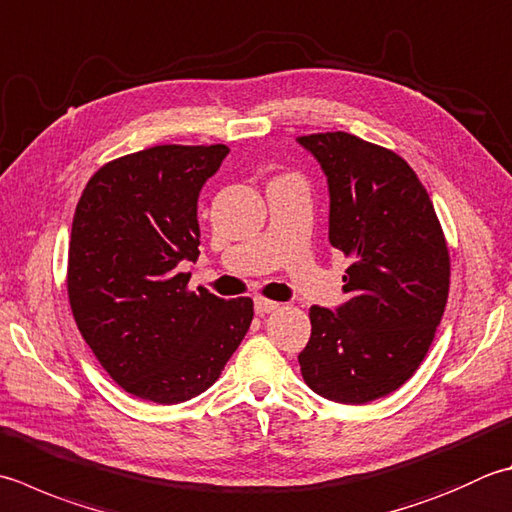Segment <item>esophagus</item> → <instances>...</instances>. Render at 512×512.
<instances>
[{
  "label": "esophagus",
  "mask_w": 512,
  "mask_h": 512,
  "mask_svg": "<svg viewBox=\"0 0 512 512\" xmlns=\"http://www.w3.org/2000/svg\"><path fill=\"white\" fill-rule=\"evenodd\" d=\"M279 308V304L277 302H273V299H266V297H255V313L257 315H268V313H273V310H277Z\"/></svg>",
  "instance_id": "1"
}]
</instances>
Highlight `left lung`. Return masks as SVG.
Returning a JSON list of instances; mask_svg holds the SVG:
<instances>
[{
    "label": "left lung",
    "mask_w": 512,
    "mask_h": 512,
    "mask_svg": "<svg viewBox=\"0 0 512 512\" xmlns=\"http://www.w3.org/2000/svg\"><path fill=\"white\" fill-rule=\"evenodd\" d=\"M297 139L328 177L330 244L353 259L348 302L337 313L310 306L299 366L317 395L368 404L424 362L448 302V244L424 184L395 150L344 130Z\"/></svg>",
    "instance_id": "1"
}]
</instances>
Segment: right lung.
<instances>
[{
    "instance_id": "obj_1",
    "label": "right lung",
    "mask_w": 512,
    "mask_h": 512,
    "mask_svg": "<svg viewBox=\"0 0 512 512\" xmlns=\"http://www.w3.org/2000/svg\"><path fill=\"white\" fill-rule=\"evenodd\" d=\"M228 146L162 144L88 179L68 246L75 324L117 386L179 404L217 382L253 322V299L188 290L199 257L197 197Z\"/></svg>"
}]
</instances>
